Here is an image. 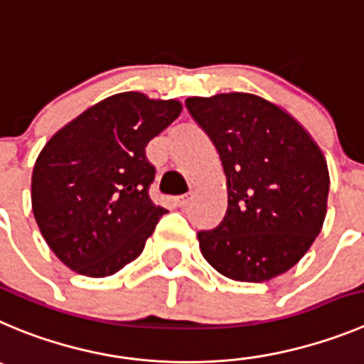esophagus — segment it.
<instances>
[{
  "mask_svg": "<svg viewBox=\"0 0 364 364\" xmlns=\"http://www.w3.org/2000/svg\"><path fill=\"white\" fill-rule=\"evenodd\" d=\"M192 199H193V193L188 192V193H185V196H179L176 201H178L179 206H188L190 203H192Z\"/></svg>",
  "mask_w": 364,
  "mask_h": 364,
  "instance_id": "esophagus-1",
  "label": "esophagus"
}]
</instances>
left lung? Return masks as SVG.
I'll list each match as a JSON object with an SVG mask.
<instances>
[{
    "instance_id": "obj_1",
    "label": "left lung",
    "mask_w": 364,
    "mask_h": 364,
    "mask_svg": "<svg viewBox=\"0 0 364 364\" xmlns=\"http://www.w3.org/2000/svg\"><path fill=\"white\" fill-rule=\"evenodd\" d=\"M186 109L219 152L228 210L198 233L220 274L266 282L307 253L327 213L328 171L320 147L291 114L250 93L186 98Z\"/></svg>"
}]
</instances>
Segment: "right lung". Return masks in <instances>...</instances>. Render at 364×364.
Here are the masks:
<instances>
[{
	"instance_id": "obj_1",
	"label": "right lung",
	"mask_w": 364,
	"mask_h": 364,
	"mask_svg": "<svg viewBox=\"0 0 364 364\" xmlns=\"http://www.w3.org/2000/svg\"><path fill=\"white\" fill-rule=\"evenodd\" d=\"M181 114L178 100L118 93L50 138L32 174V210L44 240L70 269L114 274L140 257L166 210L149 196V141Z\"/></svg>"
}]
</instances>
